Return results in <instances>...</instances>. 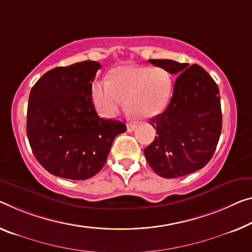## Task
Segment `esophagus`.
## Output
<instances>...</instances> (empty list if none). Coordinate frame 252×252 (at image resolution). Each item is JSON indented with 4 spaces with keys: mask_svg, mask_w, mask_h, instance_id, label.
<instances>
[{
    "mask_svg": "<svg viewBox=\"0 0 252 252\" xmlns=\"http://www.w3.org/2000/svg\"><path fill=\"white\" fill-rule=\"evenodd\" d=\"M135 128H136V125L135 124H129V125H127V131H133Z\"/></svg>",
    "mask_w": 252,
    "mask_h": 252,
    "instance_id": "esophagus-1",
    "label": "esophagus"
}]
</instances>
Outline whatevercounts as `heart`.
<instances>
[{
    "label": "heart",
    "mask_w": 252,
    "mask_h": 252,
    "mask_svg": "<svg viewBox=\"0 0 252 252\" xmlns=\"http://www.w3.org/2000/svg\"><path fill=\"white\" fill-rule=\"evenodd\" d=\"M172 94V79L162 67L129 65L116 68L111 79L95 82L92 96L96 110L104 118L117 114L126 98V106L141 118L161 114Z\"/></svg>",
    "instance_id": "1"
}]
</instances>
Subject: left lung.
I'll return each mask as SVG.
<instances>
[{
	"mask_svg": "<svg viewBox=\"0 0 252 252\" xmlns=\"http://www.w3.org/2000/svg\"><path fill=\"white\" fill-rule=\"evenodd\" d=\"M149 63L176 75L173 94L163 113L151 118L157 136L144 149L146 161L158 176L178 178L204 168L213 157L222 130L218 84L193 64L172 60Z\"/></svg>",
	"mask_w": 252,
	"mask_h": 252,
	"instance_id": "1",
	"label": "left lung"
}]
</instances>
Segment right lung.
<instances>
[{"mask_svg":"<svg viewBox=\"0 0 252 252\" xmlns=\"http://www.w3.org/2000/svg\"><path fill=\"white\" fill-rule=\"evenodd\" d=\"M101 67L84 61L45 73L32 87L27 135L37 161L54 176L86 180L102 169L126 125L100 118L92 102V82Z\"/></svg>","mask_w":252,"mask_h":252,"instance_id":"obj_1","label":"right lung"}]
</instances>
